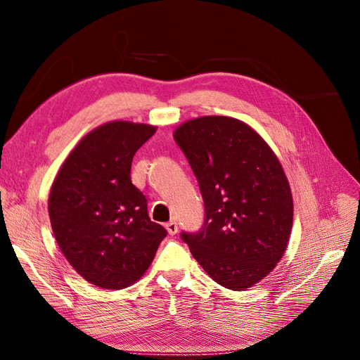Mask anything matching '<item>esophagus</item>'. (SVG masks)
I'll return each instance as SVG.
<instances>
[{
	"label": "esophagus",
	"instance_id": "1",
	"mask_svg": "<svg viewBox=\"0 0 360 360\" xmlns=\"http://www.w3.org/2000/svg\"><path fill=\"white\" fill-rule=\"evenodd\" d=\"M166 231L169 232V235H175L178 232V223L175 220H170L169 223H166Z\"/></svg>",
	"mask_w": 360,
	"mask_h": 360
}]
</instances>
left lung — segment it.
Returning <instances> with one entry per match:
<instances>
[{
    "label": "left lung",
    "mask_w": 360,
    "mask_h": 360,
    "mask_svg": "<svg viewBox=\"0 0 360 360\" xmlns=\"http://www.w3.org/2000/svg\"><path fill=\"white\" fill-rule=\"evenodd\" d=\"M174 139L204 201V224L182 232L193 257L220 286L245 290L271 273L288 247L293 200L277 156L259 134L229 117L179 125Z\"/></svg>",
    "instance_id": "obj_1"
}]
</instances>
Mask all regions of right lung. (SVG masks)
<instances>
[{"instance_id":"add662e5","label":"right lung","mask_w":360,"mask_h":360,"mask_svg":"<svg viewBox=\"0 0 360 360\" xmlns=\"http://www.w3.org/2000/svg\"><path fill=\"white\" fill-rule=\"evenodd\" d=\"M155 132L147 124H103L75 146L52 184L53 236L71 267L94 286H131L167 235L150 220L147 200L129 176L136 151Z\"/></svg>"}]
</instances>
